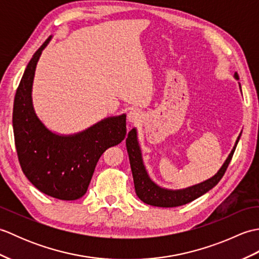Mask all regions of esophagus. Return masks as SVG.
<instances>
[{"mask_svg": "<svg viewBox=\"0 0 259 259\" xmlns=\"http://www.w3.org/2000/svg\"><path fill=\"white\" fill-rule=\"evenodd\" d=\"M142 119V113L138 109H131L128 113V121L131 123H137Z\"/></svg>", "mask_w": 259, "mask_h": 259, "instance_id": "obj_1", "label": "esophagus"}]
</instances>
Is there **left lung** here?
Segmentation results:
<instances>
[{
    "mask_svg": "<svg viewBox=\"0 0 259 259\" xmlns=\"http://www.w3.org/2000/svg\"><path fill=\"white\" fill-rule=\"evenodd\" d=\"M234 78L237 81L239 80L237 72L234 73ZM238 84L240 88L239 82ZM240 136L241 134L238 136L232 151H230L228 157L226 158V160L223 163V166L212 176V177L205 181H201V183L197 185L187 187V188L168 189L159 186L150 178V176L148 174L144 163V158H142V151L138 140V131H137V128H133L128 133V138L125 139V146L126 151H128L129 155L130 167L131 171H133L137 196L139 197V199L141 201L147 203V205L166 208L186 205V203L197 199L198 197L202 196L203 194H206L207 191L213 188V187L219 183V180L223 178L230 160H232V157L234 155L236 147H237Z\"/></svg>",
    "mask_w": 259,
    "mask_h": 259,
    "instance_id": "obj_1",
    "label": "left lung"
}]
</instances>
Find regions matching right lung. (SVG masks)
Instances as JSON below:
<instances>
[{
	"label": "right lung",
	"mask_w": 259,
	"mask_h": 259,
	"mask_svg": "<svg viewBox=\"0 0 259 259\" xmlns=\"http://www.w3.org/2000/svg\"><path fill=\"white\" fill-rule=\"evenodd\" d=\"M52 36L26 65L13 106V131L19 161L25 177L43 194L61 200L83 196L97 162L108 148L126 134V114L107 117L76 134L60 135L37 117L32 100L36 64Z\"/></svg>",
	"instance_id": "obj_1"
}]
</instances>
